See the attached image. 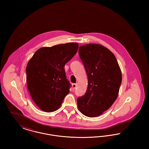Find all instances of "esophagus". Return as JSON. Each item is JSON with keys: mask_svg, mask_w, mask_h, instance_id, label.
I'll list each match as a JSON object with an SVG mask.
<instances>
[{"mask_svg": "<svg viewBox=\"0 0 149 149\" xmlns=\"http://www.w3.org/2000/svg\"><path fill=\"white\" fill-rule=\"evenodd\" d=\"M77 84H72V89L73 90H74V89H75V88H77Z\"/></svg>", "mask_w": 149, "mask_h": 149, "instance_id": "1", "label": "esophagus"}]
</instances>
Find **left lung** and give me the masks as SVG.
Segmentation results:
<instances>
[{
	"mask_svg": "<svg viewBox=\"0 0 149 149\" xmlns=\"http://www.w3.org/2000/svg\"><path fill=\"white\" fill-rule=\"evenodd\" d=\"M79 55L88 76V88L77 99L78 109L85 116L98 117L118 97L122 82L120 68L113 54L99 44L80 46Z\"/></svg>",
	"mask_w": 149,
	"mask_h": 149,
	"instance_id": "1",
	"label": "left lung"
}]
</instances>
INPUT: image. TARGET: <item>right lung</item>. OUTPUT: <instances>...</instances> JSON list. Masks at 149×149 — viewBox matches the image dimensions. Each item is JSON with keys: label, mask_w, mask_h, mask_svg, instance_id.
Here are the masks:
<instances>
[{"label": "right lung", "mask_w": 149, "mask_h": 149, "mask_svg": "<svg viewBox=\"0 0 149 149\" xmlns=\"http://www.w3.org/2000/svg\"><path fill=\"white\" fill-rule=\"evenodd\" d=\"M78 43L43 47L36 51L26 67L28 89L36 104L46 112L57 110L69 93L64 66L77 52Z\"/></svg>", "instance_id": "obj_1"}]
</instances>
